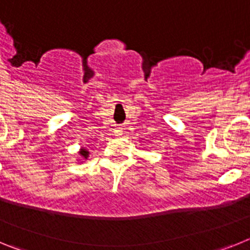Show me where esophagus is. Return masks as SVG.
<instances>
[{
  "mask_svg": "<svg viewBox=\"0 0 250 250\" xmlns=\"http://www.w3.org/2000/svg\"><path fill=\"white\" fill-rule=\"evenodd\" d=\"M114 132H115V134H116V136H120L121 134H123V127L118 126V127H116V129L114 130Z\"/></svg>",
  "mask_w": 250,
  "mask_h": 250,
  "instance_id": "obj_1",
  "label": "esophagus"
}]
</instances>
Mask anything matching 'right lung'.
Instances as JSON below:
<instances>
[{"label": "right lung", "instance_id": "1", "mask_svg": "<svg viewBox=\"0 0 250 250\" xmlns=\"http://www.w3.org/2000/svg\"><path fill=\"white\" fill-rule=\"evenodd\" d=\"M79 154H80L81 158H83V159L89 158V151H87V149H80Z\"/></svg>", "mask_w": 250, "mask_h": 250}]
</instances>
